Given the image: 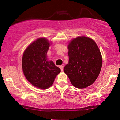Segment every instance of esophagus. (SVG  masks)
<instances>
[{"mask_svg":"<svg viewBox=\"0 0 120 120\" xmlns=\"http://www.w3.org/2000/svg\"><path fill=\"white\" fill-rule=\"evenodd\" d=\"M59 67H60V70H61V71H63V66H59Z\"/></svg>","mask_w":120,"mask_h":120,"instance_id":"1","label":"esophagus"}]
</instances>
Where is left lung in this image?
<instances>
[{
    "mask_svg": "<svg viewBox=\"0 0 120 120\" xmlns=\"http://www.w3.org/2000/svg\"><path fill=\"white\" fill-rule=\"evenodd\" d=\"M68 49L69 61L64 71L74 87L86 88L96 81L100 73V51L93 40L84 36L73 39Z\"/></svg>",
    "mask_w": 120,
    "mask_h": 120,
    "instance_id": "1",
    "label": "left lung"
}]
</instances>
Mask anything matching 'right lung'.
I'll use <instances>...</instances> for the list:
<instances>
[{"instance_id": "obj_1", "label": "right lung", "mask_w": 120, "mask_h": 120, "mask_svg": "<svg viewBox=\"0 0 120 120\" xmlns=\"http://www.w3.org/2000/svg\"><path fill=\"white\" fill-rule=\"evenodd\" d=\"M50 43L40 38L29 45L22 58V68L27 80L41 89L49 88L61 70L52 61H48L47 52Z\"/></svg>"}]
</instances>
